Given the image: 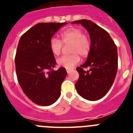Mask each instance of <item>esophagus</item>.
<instances>
[{
	"label": "esophagus",
	"mask_w": 133,
	"mask_h": 133,
	"mask_svg": "<svg viewBox=\"0 0 133 133\" xmlns=\"http://www.w3.org/2000/svg\"><path fill=\"white\" fill-rule=\"evenodd\" d=\"M66 72H67V73H70V69H66Z\"/></svg>",
	"instance_id": "1"
}]
</instances>
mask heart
Returning a JSON list of instances; mask_svg holds the SVG:
<instances>
[{"label": "heart", "instance_id": "obj_1", "mask_svg": "<svg viewBox=\"0 0 133 133\" xmlns=\"http://www.w3.org/2000/svg\"><path fill=\"white\" fill-rule=\"evenodd\" d=\"M61 41L52 38L49 42V48L54 56H58L61 53L63 44H70L69 55L61 56L57 59V64L61 66L70 69L78 64L81 61L80 56L86 57L90 51V41L82 29L78 27H71L63 30L60 35Z\"/></svg>", "mask_w": 133, "mask_h": 133}]
</instances>
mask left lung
Instances as JSON below:
<instances>
[{"mask_svg": "<svg viewBox=\"0 0 133 133\" xmlns=\"http://www.w3.org/2000/svg\"><path fill=\"white\" fill-rule=\"evenodd\" d=\"M72 23L83 25L89 33L90 51L85 63L77 68L79 78L75 84L78 95L89 101H97L106 95L112 85L118 69L116 44L104 29L89 20ZM89 67V71L84 70Z\"/></svg>", "mask_w": 133, "mask_h": 133, "instance_id": "8db88e82", "label": "left lung"}]
</instances>
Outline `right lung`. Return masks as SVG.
<instances>
[{
  "instance_id": "right-lung-1",
  "label": "right lung",
  "mask_w": 133,
  "mask_h": 133,
  "mask_svg": "<svg viewBox=\"0 0 133 133\" xmlns=\"http://www.w3.org/2000/svg\"><path fill=\"white\" fill-rule=\"evenodd\" d=\"M66 23H41L23 34L18 42L15 66L18 83L27 97L35 104L49 106L61 96V84L67 72L57 70L49 48L52 36Z\"/></svg>"
}]
</instances>
